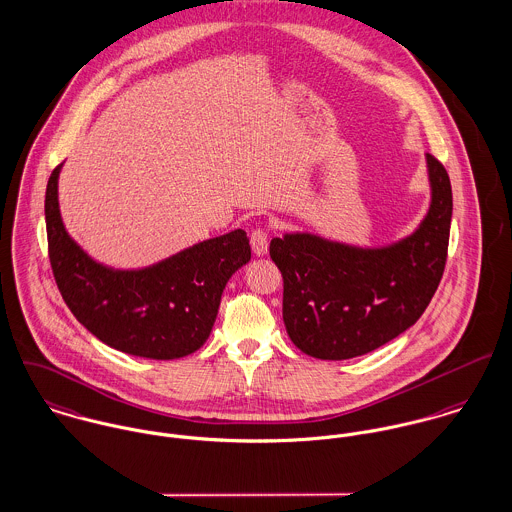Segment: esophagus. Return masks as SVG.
<instances>
[{
	"label": "esophagus",
	"instance_id": "obj_1",
	"mask_svg": "<svg viewBox=\"0 0 512 512\" xmlns=\"http://www.w3.org/2000/svg\"><path fill=\"white\" fill-rule=\"evenodd\" d=\"M249 243H251V249H253L255 257H265L267 255V251H269V237H267L265 230H255L251 234Z\"/></svg>",
	"mask_w": 512,
	"mask_h": 512
}]
</instances>
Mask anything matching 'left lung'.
<instances>
[{"label":"left lung","mask_w":512,"mask_h":512,"mask_svg":"<svg viewBox=\"0 0 512 512\" xmlns=\"http://www.w3.org/2000/svg\"><path fill=\"white\" fill-rule=\"evenodd\" d=\"M431 202L419 226L390 243L356 245L312 232L271 241L284 278L282 319L292 343L321 360L372 353L427 310L444 273L452 187L425 154Z\"/></svg>","instance_id":"1"}]
</instances>
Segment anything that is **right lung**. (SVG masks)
Here are the masks:
<instances>
[{"instance_id": "right-lung-1", "label": "right lung", "mask_w": 512, "mask_h": 512, "mask_svg": "<svg viewBox=\"0 0 512 512\" xmlns=\"http://www.w3.org/2000/svg\"><path fill=\"white\" fill-rule=\"evenodd\" d=\"M62 165L48 179L44 218L52 273L72 314L120 353L173 360L198 351L210 337L228 280L251 259L249 237L234 230L138 269L99 263L64 226Z\"/></svg>"}]
</instances>
